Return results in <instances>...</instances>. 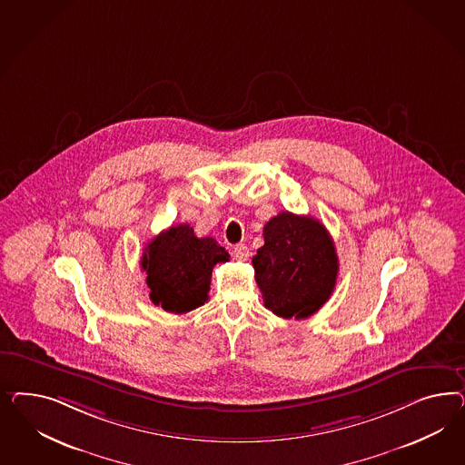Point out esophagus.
Here are the masks:
<instances>
[{
    "label": "esophagus",
    "mask_w": 465,
    "mask_h": 465,
    "mask_svg": "<svg viewBox=\"0 0 465 465\" xmlns=\"http://www.w3.org/2000/svg\"><path fill=\"white\" fill-rule=\"evenodd\" d=\"M233 257H235V259H239V261H245V259L249 257V249H247V245H245V243H237V245L233 247Z\"/></svg>",
    "instance_id": "1"
}]
</instances>
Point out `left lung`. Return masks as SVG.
<instances>
[{
    "label": "left lung",
    "mask_w": 465,
    "mask_h": 465,
    "mask_svg": "<svg viewBox=\"0 0 465 465\" xmlns=\"http://www.w3.org/2000/svg\"><path fill=\"white\" fill-rule=\"evenodd\" d=\"M264 245L253 255L255 282L264 307L282 319H307L331 298L338 253L325 226L282 212L264 226Z\"/></svg>",
    "instance_id": "8db88e82"
}]
</instances>
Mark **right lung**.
I'll return each mask as SVG.
<instances>
[{
	"label": "right lung",
	"mask_w": 465,
	"mask_h": 465,
	"mask_svg": "<svg viewBox=\"0 0 465 465\" xmlns=\"http://www.w3.org/2000/svg\"><path fill=\"white\" fill-rule=\"evenodd\" d=\"M228 259V252L213 237L197 239L187 223L170 226L148 242L141 257L150 300L172 313L204 305L213 268Z\"/></svg>",
	"instance_id": "right-lung-1"
}]
</instances>
